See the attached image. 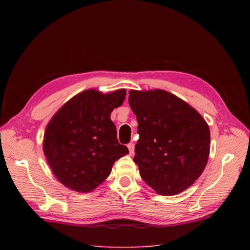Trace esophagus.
<instances>
[{
    "instance_id": "34e87169",
    "label": "esophagus",
    "mask_w": 250,
    "mask_h": 250,
    "mask_svg": "<svg viewBox=\"0 0 250 250\" xmlns=\"http://www.w3.org/2000/svg\"><path fill=\"white\" fill-rule=\"evenodd\" d=\"M127 147H128V150H129V154L133 155L134 154V144L133 143H129L127 145Z\"/></svg>"
}]
</instances>
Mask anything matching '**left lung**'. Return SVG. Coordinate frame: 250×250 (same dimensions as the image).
I'll return each mask as SVG.
<instances>
[{
	"instance_id": "obj_1",
	"label": "left lung",
	"mask_w": 250,
	"mask_h": 250,
	"mask_svg": "<svg viewBox=\"0 0 250 250\" xmlns=\"http://www.w3.org/2000/svg\"><path fill=\"white\" fill-rule=\"evenodd\" d=\"M140 139L133 162L141 177L161 195L192 186L208 164L209 128L190 105L166 90H130Z\"/></svg>"
}]
</instances>
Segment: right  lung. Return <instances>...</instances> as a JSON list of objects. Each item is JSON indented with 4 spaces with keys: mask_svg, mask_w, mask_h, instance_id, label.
Listing matches in <instances>:
<instances>
[{
    "mask_svg": "<svg viewBox=\"0 0 250 250\" xmlns=\"http://www.w3.org/2000/svg\"><path fill=\"white\" fill-rule=\"evenodd\" d=\"M125 96V89L106 95L88 89L72 98L50 121L43 152L54 175L71 190L93 191L109 175L115 162L128 154L110 120Z\"/></svg>",
    "mask_w": 250,
    "mask_h": 250,
    "instance_id": "obj_1",
    "label": "right lung"
}]
</instances>
